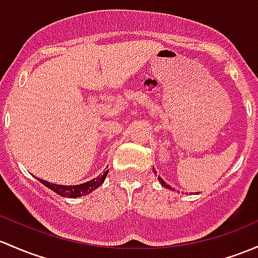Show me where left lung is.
<instances>
[{
    "mask_svg": "<svg viewBox=\"0 0 258 258\" xmlns=\"http://www.w3.org/2000/svg\"><path fill=\"white\" fill-rule=\"evenodd\" d=\"M154 173H157L156 170H154ZM158 180H159V183H161V185H162V186H164V188H167V189H170V190H174V189H173L172 186H170V185H168V184L165 183V181H164L163 179H162L161 177H159V175H158Z\"/></svg>",
    "mask_w": 258,
    "mask_h": 258,
    "instance_id": "1",
    "label": "left lung"
}]
</instances>
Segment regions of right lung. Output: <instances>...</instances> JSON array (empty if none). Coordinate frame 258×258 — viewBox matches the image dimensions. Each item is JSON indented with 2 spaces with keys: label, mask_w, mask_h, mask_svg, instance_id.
<instances>
[{
  "label": "right lung",
  "mask_w": 258,
  "mask_h": 258,
  "mask_svg": "<svg viewBox=\"0 0 258 258\" xmlns=\"http://www.w3.org/2000/svg\"><path fill=\"white\" fill-rule=\"evenodd\" d=\"M108 170H105L104 174L99 175L97 178L91 179V180L86 181V183L79 184V185H58V184L49 183V181H45L43 179H39V181L42 184H44L47 188H49L50 190H53L54 193L59 194L60 197L65 198H79L83 197V195H86L91 191L95 190L97 186L101 185L104 183L105 178H106Z\"/></svg>",
  "instance_id": "right-lung-1"
}]
</instances>
